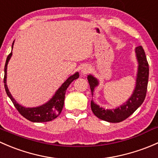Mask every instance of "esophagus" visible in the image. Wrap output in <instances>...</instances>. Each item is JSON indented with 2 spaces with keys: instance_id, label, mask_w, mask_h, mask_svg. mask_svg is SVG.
<instances>
[{
  "instance_id": "1",
  "label": "esophagus",
  "mask_w": 158,
  "mask_h": 158,
  "mask_svg": "<svg viewBox=\"0 0 158 158\" xmlns=\"http://www.w3.org/2000/svg\"><path fill=\"white\" fill-rule=\"evenodd\" d=\"M89 70H90V68H89L88 67H84V68H82L81 72H82V74H87V72H88Z\"/></svg>"
}]
</instances>
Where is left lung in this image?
I'll list each match as a JSON object with an SVG mask.
<instances>
[{
    "label": "left lung",
    "mask_w": 158,
    "mask_h": 158,
    "mask_svg": "<svg viewBox=\"0 0 158 158\" xmlns=\"http://www.w3.org/2000/svg\"><path fill=\"white\" fill-rule=\"evenodd\" d=\"M135 53L139 63L135 87L127 101L113 110H105L91 100V110L94 114L100 119L109 123H120L129 117L144 102L148 82V63L142 46L136 47ZM87 80L93 95L94 89L98 86L99 81L91 74L87 76Z\"/></svg>",
    "instance_id": "1"
}]
</instances>
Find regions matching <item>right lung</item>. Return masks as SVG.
Listing matches in <instances>:
<instances>
[{
    "label": "right lung",
    "mask_w": 158,
    "mask_h": 158,
    "mask_svg": "<svg viewBox=\"0 0 158 158\" xmlns=\"http://www.w3.org/2000/svg\"><path fill=\"white\" fill-rule=\"evenodd\" d=\"M14 43H13L12 45V48L13 46H14ZM11 56H12V52L10 53L6 60L5 66H4V83L6 94L10 97L11 101L13 102L14 106L17 108L19 113L24 118L30 120L31 122H33V123H45V122H49L55 119V118H57L59 115L61 110H62L63 106H64V97H65L66 90H67L70 84L74 80L78 78L79 73L76 72L73 75L70 76L63 83L62 85L58 88V90L55 92V95L53 96L52 98L50 100H48L46 103L37 107H32V108H29L28 107V108H27V107H24L23 106L19 105L14 100V98L12 97L9 90H8L7 85H6V69H7V64L9 62V60L10 59Z\"/></svg>",
    "instance_id": "obj_1"
}]
</instances>
